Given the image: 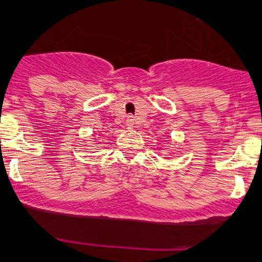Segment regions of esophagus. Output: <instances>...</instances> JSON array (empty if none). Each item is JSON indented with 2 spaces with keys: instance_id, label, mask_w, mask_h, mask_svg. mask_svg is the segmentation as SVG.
I'll use <instances>...</instances> for the list:
<instances>
[{
  "instance_id": "esophagus-1",
  "label": "esophagus",
  "mask_w": 262,
  "mask_h": 262,
  "mask_svg": "<svg viewBox=\"0 0 262 262\" xmlns=\"http://www.w3.org/2000/svg\"><path fill=\"white\" fill-rule=\"evenodd\" d=\"M134 125H135V118H134V116H128L126 118V126L127 127H134Z\"/></svg>"
}]
</instances>
